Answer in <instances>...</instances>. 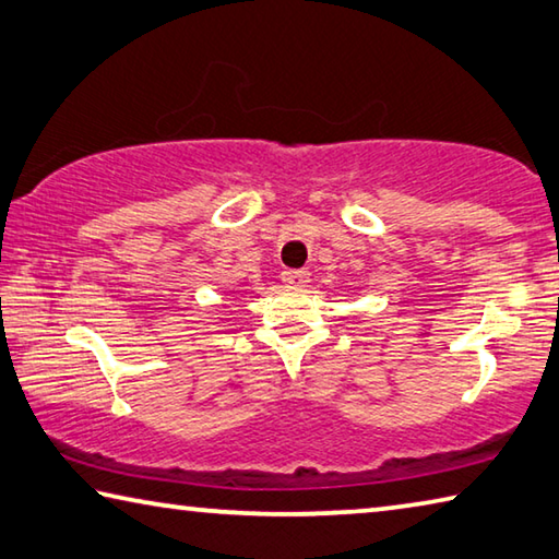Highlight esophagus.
Instances as JSON below:
<instances>
[{
	"mask_svg": "<svg viewBox=\"0 0 559 559\" xmlns=\"http://www.w3.org/2000/svg\"><path fill=\"white\" fill-rule=\"evenodd\" d=\"M308 276L310 273L306 269H286L281 273V278L288 288H302L308 283Z\"/></svg>",
	"mask_w": 559,
	"mask_h": 559,
	"instance_id": "obj_1",
	"label": "esophagus"
}]
</instances>
